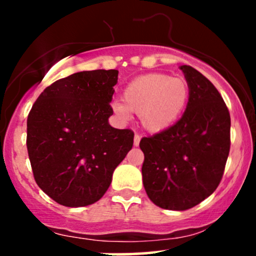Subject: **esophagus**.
Masks as SVG:
<instances>
[{"mask_svg":"<svg viewBox=\"0 0 256 256\" xmlns=\"http://www.w3.org/2000/svg\"><path fill=\"white\" fill-rule=\"evenodd\" d=\"M140 136L138 134H134V146H140Z\"/></svg>","mask_w":256,"mask_h":256,"instance_id":"esophagus-1","label":"esophagus"}]
</instances>
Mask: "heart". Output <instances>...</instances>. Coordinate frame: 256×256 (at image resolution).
<instances>
[{
	"label": "heart",
	"instance_id": "1",
	"mask_svg": "<svg viewBox=\"0 0 256 256\" xmlns=\"http://www.w3.org/2000/svg\"><path fill=\"white\" fill-rule=\"evenodd\" d=\"M189 86L182 78L165 73H149L130 82L122 100H114L112 110L122 122L138 114L140 125L149 132H161L171 128L183 116L189 104Z\"/></svg>",
	"mask_w": 256,
	"mask_h": 256
}]
</instances>
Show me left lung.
<instances>
[{
	"mask_svg": "<svg viewBox=\"0 0 256 256\" xmlns=\"http://www.w3.org/2000/svg\"><path fill=\"white\" fill-rule=\"evenodd\" d=\"M189 104L174 125L143 137V185L164 210H186L214 192L230 152V113L216 86L192 66L179 67Z\"/></svg>",
	"mask_w": 256,
	"mask_h": 256,
	"instance_id": "8db88e82",
	"label": "left lung"
}]
</instances>
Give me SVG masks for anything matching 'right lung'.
I'll list each match as a JSON object with an SVG mask.
<instances>
[{"instance_id": "1", "label": "right lung", "mask_w": 256, "mask_h": 256, "mask_svg": "<svg viewBox=\"0 0 256 256\" xmlns=\"http://www.w3.org/2000/svg\"><path fill=\"white\" fill-rule=\"evenodd\" d=\"M116 70L73 73L46 88L28 118L34 180L66 207L98 202L134 144V132L110 125Z\"/></svg>"}]
</instances>
